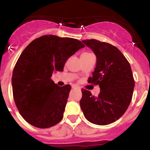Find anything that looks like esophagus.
I'll use <instances>...</instances> for the list:
<instances>
[{
    "mask_svg": "<svg viewBox=\"0 0 150 150\" xmlns=\"http://www.w3.org/2000/svg\"><path fill=\"white\" fill-rule=\"evenodd\" d=\"M72 88H74V89H80V87L79 86H77V85H73L72 86Z\"/></svg>",
    "mask_w": 150,
    "mask_h": 150,
    "instance_id": "1",
    "label": "esophagus"
}]
</instances>
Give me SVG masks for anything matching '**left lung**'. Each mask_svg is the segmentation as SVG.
<instances>
[{"mask_svg": "<svg viewBox=\"0 0 150 150\" xmlns=\"http://www.w3.org/2000/svg\"><path fill=\"white\" fill-rule=\"evenodd\" d=\"M82 42L97 58L93 76L88 83L99 85L100 91L94 97L82 89L81 110L90 122L99 125L111 124L124 115L131 102L135 87L131 67L120 50L109 43L96 39Z\"/></svg>", "mask_w": 150, "mask_h": 150, "instance_id": "left-lung-1", "label": "left lung"}]
</instances>
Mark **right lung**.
I'll list each match as a JSON object with an SVG mask.
<instances>
[{
	"label": "right lung",
	"mask_w": 150,
	"mask_h": 150,
	"mask_svg": "<svg viewBox=\"0 0 150 150\" xmlns=\"http://www.w3.org/2000/svg\"><path fill=\"white\" fill-rule=\"evenodd\" d=\"M83 47L77 39L50 35L33 40L21 52L11 83L15 105L27 122L45 129L62 120L71 87H59L51 76Z\"/></svg>",
	"instance_id": "right-lung-1"
}]
</instances>
